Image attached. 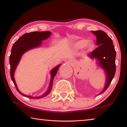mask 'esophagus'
I'll use <instances>...</instances> for the list:
<instances>
[{
	"instance_id": "34e87169",
	"label": "esophagus",
	"mask_w": 127,
	"mask_h": 127,
	"mask_svg": "<svg viewBox=\"0 0 127 127\" xmlns=\"http://www.w3.org/2000/svg\"><path fill=\"white\" fill-rule=\"evenodd\" d=\"M72 62H73L72 61H69V63H70V64H72Z\"/></svg>"
}]
</instances>
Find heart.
I'll return each instance as SVG.
<instances>
[{
    "instance_id": "1",
    "label": "heart",
    "mask_w": 127,
    "mask_h": 127,
    "mask_svg": "<svg viewBox=\"0 0 127 127\" xmlns=\"http://www.w3.org/2000/svg\"><path fill=\"white\" fill-rule=\"evenodd\" d=\"M73 46L76 49H81L85 48L87 51H91L94 48V44L91 40L87 41L85 39H81L75 42Z\"/></svg>"
}]
</instances>
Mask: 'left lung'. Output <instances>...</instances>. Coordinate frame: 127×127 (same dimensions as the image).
Returning <instances> with one entry per match:
<instances>
[{
	"label": "left lung",
	"mask_w": 127,
	"mask_h": 127,
	"mask_svg": "<svg viewBox=\"0 0 127 127\" xmlns=\"http://www.w3.org/2000/svg\"><path fill=\"white\" fill-rule=\"evenodd\" d=\"M91 32L97 37L96 44L98 47L90 53L88 57L96 60V63L104 70L106 77L104 87L100 94L106 91L115 76L116 51L112 40L105 32L98 30L91 31Z\"/></svg>",
	"instance_id": "left-lung-1"
}]
</instances>
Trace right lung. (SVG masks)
Here are the masks:
<instances>
[{
  "mask_svg": "<svg viewBox=\"0 0 127 127\" xmlns=\"http://www.w3.org/2000/svg\"><path fill=\"white\" fill-rule=\"evenodd\" d=\"M51 35V32L50 31H44V32H32L27 33L23 35L21 37H20L14 42L13 45L12 46L11 54L9 57V64L10 65V77L13 82L14 85L16 87L18 92L22 95L25 97L32 98V99H38V98L45 97L50 93L53 87V82L54 78L56 76V74L59 69V68L61 64H59L56 67L51 70V79L49 83V86L45 92H44L42 95L39 96H33L26 95L22 94L18 90L17 86L16 85V81L14 79V72L16 69V68L20 62L21 57L26 51H29L31 49L40 47L42 44V41L50 37Z\"/></svg>",
  "mask_w": 127,
  "mask_h": 127,
  "instance_id": "add662e5",
  "label": "right lung"
}]
</instances>
